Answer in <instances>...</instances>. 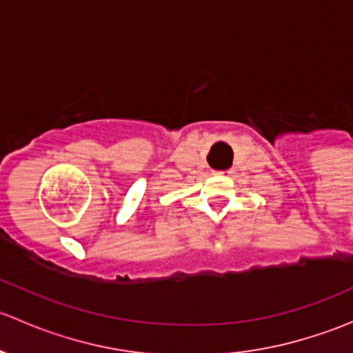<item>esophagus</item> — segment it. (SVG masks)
Masks as SVG:
<instances>
[{"mask_svg": "<svg viewBox=\"0 0 353 353\" xmlns=\"http://www.w3.org/2000/svg\"><path fill=\"white\" fill-rule=\"evenodd\" d=\"M223 174H227V172H216V176H223Z\"/></svg>", "mask_w": 353, "mask_h": 353, "instance_id": "1", "label": "esophagus"}]
</instances>
